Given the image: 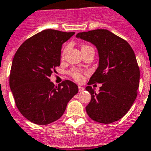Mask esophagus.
Returning a JSON list of instances; mask_svg holds the SVG:
<instances>
[{"label": "esophagus", "instance_id": "1", "mask_svg": "<svg viewBox=\"0 0 151 151\" xmlns=\"http://www.w3.org/2000/svg\"><path fill=\"white\" fill-rule=\"evenodd\" d=\"M78 89H79V91H83L84 90V88L82 86H78Z\"/></svg>", "mask_w": 151, "mask_h": 151}]
</instances>
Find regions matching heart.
I'll list each match as a JSON object with an SVG mask.
<instances>
[{
	"label": "heart",
	"mask_w": 151,
	"mask_h": 151,
	"mask_svg": "<svg viewBox=\"0 0 151 151\" xmlns=\"http://www.w3.org/2000/svg\"><path fill=\"white\" fill-rule=\"evenodd\" d=\"M88 47H90V46H87V45H84V46H82L81 50L82 49H85V48H88ZM67 47H66L64 50H63V56L64 55L65 52L67 51ZM70 75H71L72 78L75 80V81H79V82L82 81L83 79H84V74H83L81 71L78 70H75V69L72 70L71 71H70Z\"/></svg>",
	"instance_id": "obj_1"
}]
</instances>
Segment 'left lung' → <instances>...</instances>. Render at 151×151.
Returning <instances> with one entry per match:
<instances>
[{
  "mask_svg": "<svg viewBox=\"0 0 151 151\" xmlns=\"http://www.w3.org/2000/svg\"><path fill=\"white\" fill-rule=\"evenodd\" d=\"M76 37L95 45L99 52V67L85 88L91 95L86 106L88 116L104 124L118 121L133 105L139 88V69L133 49L107 29L79 32ZM94 83L103 84L98 93L90 86Z\"/></svg>",
  "mask_w": 151,
  "mask_h": 151,
  "instance_id": "left-lung-1",
  "label": "left lung"
}]
</instances>
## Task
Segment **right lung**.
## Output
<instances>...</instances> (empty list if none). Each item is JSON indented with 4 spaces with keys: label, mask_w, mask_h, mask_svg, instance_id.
<instances>
[{
    "label": "right lung",
    "mask_w": 151,
    "mask_h": 151,
    "mask_svg": "<svg viewBox=\"0 0 151 151\" xmlns=\"http://www.w3.org/2000/svg\"><path fill=\"white\" fill-rule=\"evenodd\" d=\"M74 34L46 29L25 40L14 55L10 88L19 111L35 124L47 125L60 118L78 92L70 81L55 86L50 79L60 65L62 45Z\"/></svg>",
    "instance_id": "add662e5"
}]
</instances>
